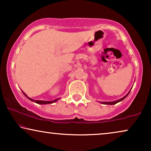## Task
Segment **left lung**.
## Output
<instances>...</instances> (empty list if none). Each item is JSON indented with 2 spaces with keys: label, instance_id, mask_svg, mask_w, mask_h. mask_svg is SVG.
<instances>
[{
  "label": "left lung",
  "instance_id": "8db88e82",
  "mask_svg": "<svg viewBox=\"0 0 151 151\" xmlns=\"http://www.w3.org/2000/svg\"><path fill=\"white\" fill-rule=\"evenodd\" d=\"M130 93V91L129 92V93ZM129 93H128L127 96H124V98H121V99H119V100H117V101H115V102H102V103H103V104H111V105H113V104H116V103H117V102H120V101H122V100H123L126 97H127L128 95H129Z\"/></svg>",
  "mask_w": 151,
  "mask_h": 151
}]
</instances>
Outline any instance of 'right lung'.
Wrapping results in <instances>:
<instances>
[{
    "label": "right lung",
    "instance_id": "1",
    "mask_svg": "<svg viewBox=\"0 0 151 151\" xmlns=\"http://www.w3.org/2000/svg\"><path fill=\"white\" fill-rule=\"evenodd\" d=\"M25 95V94H24ZM25 96H27L26 95H25ZM28 98V97H27ZM29 99V100H31V101H33V102H34H34H36V103H37V104H51V103H53V102H56V101L58 100V99H57V100H53V101H43V100H32V99H31V98H28Z\"/></svg>",
    "mask_w": 151,
    "mask_h": 151
}]
</instances>
